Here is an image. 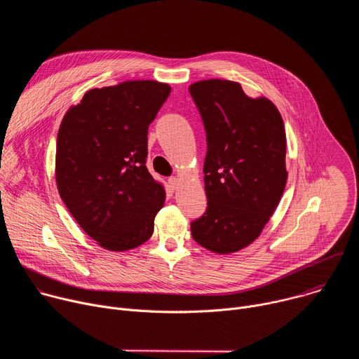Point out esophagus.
<instances>
[{"instance_id": "esophagus-1", "label": "esophagus", "mask_w": 359, "mask_h": 359, "mask_svg": "<svg viewBox=\"0 0 359 359\" xmlns=\"http://www.w3.org/2000/svg\"><path fill=\"white\" fill-rule=\"evenodd\" d=\"M168 183H169V186H170L172 190H176V189L179 187V179H177L176 176H170V177L168 179Z\"/></svg>"}]
</instances>
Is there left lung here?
Listing matches in <instances>:
<instances>
[{"mask_svg":"<svg viewBox=\"0 0 359 359\" xmlns=\"http://www.w3.org/2000/svg\"><path fill=\"white\" fill-rule=\"evenodd\" d=\"M189 92L208 142L203 166L208 208L191 222V236L213 252H234L260 236L283 196V118L271 100L248 97L233 81H200Z\"/></svg>","mask_w":359,"mask_h":359,"instance_id":"8db88e82","label":"left lung"}]
</instances>
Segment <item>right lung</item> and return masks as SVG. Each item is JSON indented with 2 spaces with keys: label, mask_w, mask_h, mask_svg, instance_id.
<instances>
[{
  "label": "right lung",
  "mask_w": 359,
  "mask_h": 359,
  "mask_svg": "<svg viewBox=\"0 0 359 359\" xmlns=\"http://www.w3.org/2000/svg\"><path fill=\"white\" fill-rule=\"evenodd\" d=\"M170 86L128 81L88 90L62 119L57 186L69 213L102 247L125 251L153 234L165 190L146 168L147 129Z\"/></svg>",
  "instance_id": "right-lung-1"
}]
</instances>
